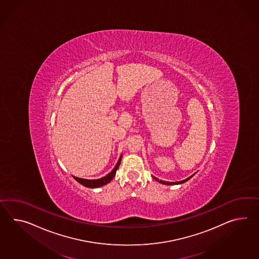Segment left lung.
<instances>
[{
	"label": "left lung",
	"mask_w": 259,
	"mask_h": 259,
	"mask_svg": "<svg viewBox=\"0 0 259 259\" xmlns=\"http://www.w3.org/2000/svg\"><path fill=\"white\" fill-rule=\"evenodd\" d=\"M193 176H194V175H193ZM193 176L189 177L188 179H186V180H184V181H182V182H176V183H169V182H164V181H159L157 178H155V177H153V178H154V180H155V181H157V182H159V183H163V184H167V185H172V184H180V183H185V182H187V181H188V180H190V179H191V178H192V177Z\"/></svg>",
	"instance_id": "left-lung-1"
}]
</instances>
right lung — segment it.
Wrapping results in <instances>:
<instances>
[{"instance_id": "1", "label": "right lung", "mask_w": 259, "mask_h": 259, "mask_svg": "<svg viewBox=\"0 0 259 259\" xmlns=\"http://www.w3.org/2000/svg\"><path fill=\"white\" fill-rule=\"evenodd\" d=\"M120 160H121V156L119 159L116 166L114 167L113 170L111 171L110 173H108L107 176L103 177L101 179H98V180H85V179H80V178H76V177H74V179L76 180V182H78L80 184H82L83 186L89 187V188H97V187H100V186H103V185H106L115 176L116 171H117L119 165H120Z\"/></svg>"}]
</instances>
